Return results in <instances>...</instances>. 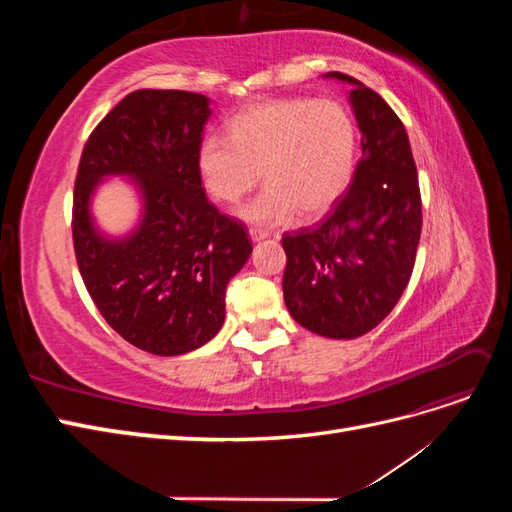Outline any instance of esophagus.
Here are the masks:
<instances>
[{
	"label": "esophagus",
	"instance_id": "34e87169",
	"mask_svg": "<svg viewBox=\"0 0 512 512\" xmlns=\"http://www.w3.org/2000/svg\"><path fill=\"white\" fill-rule=\"evenodd\" d=\"M271 235L269 230H265V228H250V237H252V241H262V239H267Z\"/></svg>",
	"mask_w": 512,
	"mask_h": 512
}]
</instances>
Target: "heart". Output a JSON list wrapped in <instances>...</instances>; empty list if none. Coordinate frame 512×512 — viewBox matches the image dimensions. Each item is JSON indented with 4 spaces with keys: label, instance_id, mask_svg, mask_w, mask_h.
<instances>
[{
    "label": "heart",
    "instance_id": "1",
    "mask_svg": "<svg viewBox=\"0 0 512 512\" xmlns=\"http://www.w3.org/2000/svg\"><path fill=\"white\" fill-rule=\"evenodd\" d=\"M228 141L205 138L196 166L207 194L232 205L258 183L267 190L241 218L277 224L292 215L309 222L327 213L350 185L356 126L333 100L288 98L254 104L226 123Z\"/></svg>",
    "mask_w": 512,
    "mask_h": 512
}]
</instances>
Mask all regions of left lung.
Instances as JSON below:
<instances>
[{
  "label": "left lung",
  "mask_w": 512,
  "mask_h": 512,
  "mask_svg": "<svg viewBox=\"0 0 512 512\" xmlns=\"http://www.w3.org/2000/svg\"><path fill=\"white\" fill-rule=\"evenodd\" d=\"M361 130V160L346 196L316 228L284 232V303L301 327L354 339L393 312L421 239V192L404 123L374 89L342 72Z\"/></svg>",
  "instance_id": "8db88e82"
}]
</instances>
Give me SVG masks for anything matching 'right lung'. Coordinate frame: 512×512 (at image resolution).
<instances>
[{
	"mask_svg": "<svg viewBox=\"0 0 512 512\" xmlns=\"http://www.w3.org/2000/svg\"><path fill=\"white\" fill-rule=\"evenodd\" d=\"M209 104L192 91H132L91 132L74 181L72 239L91 299L126 342L158 356L218 335L226 286L252 254L245 224L209 203L198 175ZM108 176H126L142 198L123 238L104 236L90 213Z\"/></svg>",
	"mask_w": 512,
	"mask_h": 512,
	"instance_id": "1",
	"label": "right lung"
}]
</instances>
